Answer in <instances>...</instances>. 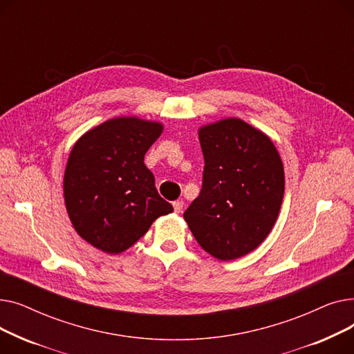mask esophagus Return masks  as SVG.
I'll use <instances>...</instances> for the list:
<instances>
[{"instance_id": "1", "label": "esophagus", "mask_w": 354, "mask_h": 354, "mask_svg": "<svg viewBox=\"0 0 354 354\" xmlns=\"http://www.w3.org/2000/svg\"><path fill=\"white\" fill-rule=\"evenodd\" d=\"M183 205H185V203H183V201H182V199H179V201H175V202H174V209H175V212H176V214L182 212V209H183Z\"/></svg>"}]
</instances>
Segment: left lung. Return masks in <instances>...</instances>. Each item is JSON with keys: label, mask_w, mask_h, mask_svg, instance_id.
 Instances as JSON below:
<instances>
[{"label": "left lung", "mask_w": 354, "mask_h": 354, "mask_svg": "<svg viewBox=\"0 0 354 354\" xmlns=\"http://www.w3.org/2000/svg\"><path fill=\"white\" fill-rule=\"evenodd\" d=\"M202 188L183 212L198 244L230 261L254 251L272 230L284 196V167L271 139L241 119L199 129Z\"/></svg>", "instance_id": "1"}]
</instances>
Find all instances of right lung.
I'll use <instances>...</instances> for the list:
<instances>
[{
    "label": "right lung",
    "instance_id": "obj_1",
    "mask_svg": "<svg viewBox=\"0 0 354 354\" xmlns=\"http://www.w3.org/2000/svg\"><path fill=\"white\" fill-rule=\"evenodd\" d=\"M163 126L138 118L110 119L73 146L64 172L71 224L88 244L120 254L174 207L156 191L143 159Z\"/></svg>",
    "mask_w": 354,
    "mask_h": 354
}]
</instances>
